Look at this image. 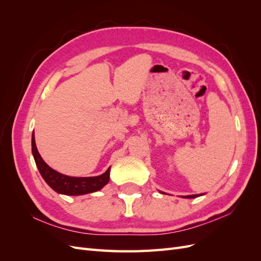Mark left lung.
Instances as JSON below:
<instances>
[{
  "mask_svg": "<svg viewBox=\"0 0 261 261\" xmlns=\"http://www.w3.org/2000/svg\"><path fill=\"white\" fill-rule=\"evenodd\" d=\"M200 195H188V196H184V198H196V197H198Z\"/></svg>",
  "mask_w": 261,
  "mask_h": 261,
  "instance_id": "1",
  "label": "left lung"
}]
</instances>
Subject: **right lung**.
<instances>
[{
	"instance_id": "add662e5",
	"label": "right lung",
	"mask_w": 261,
	"mask_h": 261,
	"mask_svg": "<svg viewBox=\"0 0 261 261\" xmlns=\"http://www.w3.org/2000/svg\"><path fill=\"white\" fill-rule=\"evenodd\" d=\"M31 150H33L37 168L39 172H40L41 176L46 181V184L59 194L78 196L93 193L107 185L110 179V169L111 168H109L103 174L93 177H72L54 171L43 161L41 155L39 154L35 143L34 134L33 138H31Z\"/></svg>"
}]
</instances>
